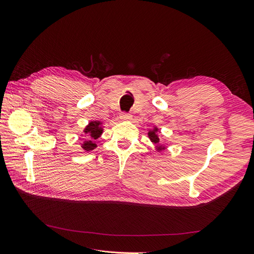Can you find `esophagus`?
I'll return each mask as SVG.
<instances>
[{"instance_id": "esophagus-1", "label": "esophagus", "mask_w": 254, "mask_h": 254, "mask_svg": "<svg viewBox=\"0 0 254 254\" xmlns=\"http://www.w3.org/2000/svg\"><path fill=\"white\" fill-rule=\"evenodd\" d=\"M131 119H132V115L130 114V113L124 112V113L121 114V120L122 121H130Z\"/></svg>"}]
</instances>
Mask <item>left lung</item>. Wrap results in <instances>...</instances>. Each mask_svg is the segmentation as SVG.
<instances>
[{
	"mask_svg": "<svg viewBox=\"0 0 254 254\" xmlns=\"http://www.w3.org/2000/svg\"><path fill=\"white\" fill-rule=\"evenodd\" d=\"M159 132H160L159 128L157 126H155V127H153V129H150L148 131V137H149V140L151 141L152 145L155 146V149L157 151H162V150L166 149V147H165V146L160 144Z\"/></svg>",
	"mask_w": 254,
	"mask_h": 254,
	"instance_id": "1",
	"label": "left lung"
}]
</instances>
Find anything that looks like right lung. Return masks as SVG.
<instances>
[{
    "instance_id": "add662e5",
    "label": "right lung",
    "mask_w": 254,
    "mask_h": 254,
    "mask_svg": "<svg viewBox=\"0 0 254 254\" xmlns=\"http://www.w3.org/2000/svg\"><path fill=\"white\" fill-rule=\"evenodd\" d=\"M82 132L86 135V140L81 144V148L84 151L89 152L97 147V144L95 141L104 132L103 123L99 121H91L89 122V124L84 127Z\"/></svg>"
}]
</instances>
